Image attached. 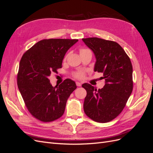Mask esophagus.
<instances>
[{
	"instance_id": "esophagus-1",
	"label": "esophagus",
	"mask_w": 153,
	"mask_h": 153,
	"mask_svg": "<svg viewBox=\"0 0 153 153\" xmlns=\"http://www.w3.org/2000/svg\"><path fill=\"white\" fill-rule=\"evenodd\" d=\"M76 84L77 86L80 87V86L82 85V82H76Z\"/></svg>"
}]
</instances>
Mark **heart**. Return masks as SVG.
Here are the masks:
<instances>
[{
    "label": "heart",
    "instance_id": "b5f03b06",
    "mask_svg": "<svg viewBox=\"0 0 153 153\" xmlns=\"http://www.w3.org/2000/svg\"><path fill=\"white\" fill-rule=\"evenodd\" d=\"M89 51H90L88 49H85V48H82L80 50V53H84V52H89ZM84 72L82 71H80V72H78L76 73H75V76L77 77V78H82L83 76H84Z\"/></svg>",
    "mask_w": 153,
    "mask_h": 153
}]
</instances>
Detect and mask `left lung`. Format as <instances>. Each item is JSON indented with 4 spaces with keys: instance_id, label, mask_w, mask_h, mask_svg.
Listing matches in <instances>:
<instances>
[{
    "instance_id": "8db88e82",
    "label": "left lung",
    "mask_w": 153,
    "mask_h": 153,
    "mask_svg": "<svg viewBox=\"0 0 153 153\" xmlns=\"http://www.w3.org/2000/svg\"><path fill=\"white\" fill-rule=\"evenodd\" d=\"M82 41L93 52L94 71L103 74L105 84L97 90L89 84H82L87 91L84 109L93 121L107 123L121 113L133 91V68L128 55L117 43L98 38Z\"/></svg>"
}]
</instances>
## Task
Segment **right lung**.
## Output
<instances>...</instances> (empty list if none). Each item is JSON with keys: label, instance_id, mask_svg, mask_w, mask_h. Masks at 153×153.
I'll list each match as a JSON object with an SVG mask.
<instances>
[{"label": "right lung", "instance_id": "obj_1", "mask_svg": "<svg viewBox=\"0 0 153 153\" xmlns=\"http://www.w3.org/2000/svg\"><path fill=\"white\" fill-rule=\"evenodd\" d=\"M78 41L41 40L20 60L17 75L18 89L30 113L41 121L50 122L61 117L68 98L76 89L75 82L69 78L53 87L48 77L62 68L64 55Z\"/></svg>", "mask_w": 153, "mask_h": 153}]
</instances>
